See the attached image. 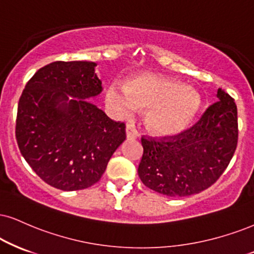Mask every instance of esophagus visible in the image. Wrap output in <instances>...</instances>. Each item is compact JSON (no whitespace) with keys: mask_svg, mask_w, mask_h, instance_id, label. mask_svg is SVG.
Segmentation results:
<instances>
[{"mask_svg":"<svg viewBox=\"0 0 254 254\" xmlns=\"http://www.w3.org/2000/svg\"><path fill=\"white\" fill-rule=\"evenodd\" d=\"M126 136L128 140H134L139 136V133H137V130L133 125H127L126 126Z\"/></svg>","mask_w":254,"mask_h":254,"instance_id":"esophagus-1","label":"esophagus"}]
</instances>
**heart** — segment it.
Listing matches in <instances>:
<instances>
[{
	"label": "heart",
	"instance_id": "b5f03b06",
	"mask_svg": "<svg viewBox=\"0 0 254 254\" xmlns=\"http://www.w3.org/2000/svg\"><path fill=\"white\" fill-rule=\"evenodd\" d=\"M106 103L122 118L132 117L136 108L146 109V126L160 136H173L192 124L201 107L200 94L180 81L159 74H140L124 87L109 84Z\"/></svg>",
	"mask_w": 254,
	"mask_h": 254
}]
</instances>
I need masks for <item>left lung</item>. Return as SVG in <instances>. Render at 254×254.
<instances>
[{
	"label": "left lung",
	"instance_id": "obj_1",
	"mask_svg": "<svg viewBox=\"0 0 254 254\" xmlns=\"http://www.w3.org/2000/svg\"><path fill=\"white\" fill-rule=\"evenodd\" d=\"M218 102L192 128L170 140L142 137L137 174L145 186L167 196H187L208 189L230 164L238 142L234 100L219 88Z\"/></svg>",
	"mask_w": 254,
	"mask_h": 254
}]
</instances>
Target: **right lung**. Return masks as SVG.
<instances>
[{
  "label": "right lung",
  "instance_id": "add662e5",
  "mask_svg": "<svg viewBox=\"0 0 254 254\" xmlns=\"http://www.w3.org/2000/svg\"><path fill=\"white\" fill-rule=\"evenodd\" d=\"M92 61H56L26 84L17 108L16 140L24 160L43 181L62 190L98 183L126 139L115 122L88 101L102 92Z\"/></svg>",
  "mask_w": 254,
  "mask_h": 254
}]
</instances>
